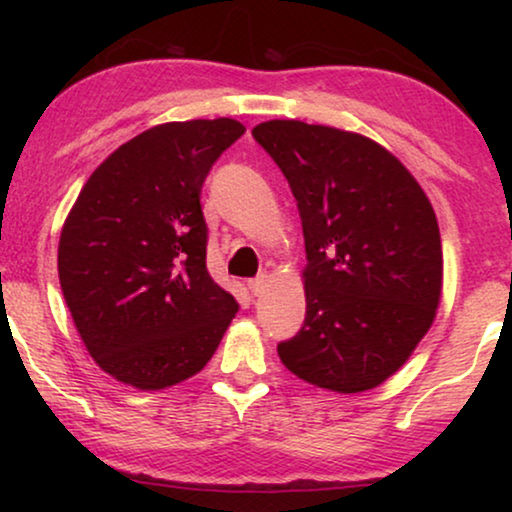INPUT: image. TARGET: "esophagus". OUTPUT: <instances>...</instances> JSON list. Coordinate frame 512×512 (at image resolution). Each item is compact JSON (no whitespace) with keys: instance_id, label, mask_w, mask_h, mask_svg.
I'll list each match as a JSON object with an SVG mask.
<instances>
[{"instance_id":"obj_1","label":"esophagus","mask_w":512,"mask_h":512,"mask_svg":"<svg viewBox=\"0 0 512 512\" xmlns=\"http://www.w3.org/2000/svg\"><path fill=\"white\" fill-rule=\"evenodd\" d=\"M268 282H270V277L263 272V275H258L256 279H251L249 291L254 293V296H258V293H263V289H265V286H268Z\"/></svg>"}]
</instances>
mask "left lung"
<instances>
[{
  "mask_svg": "<svg viewBox=\"0 0 512 512\" xmlns=\"http://www.w3.org/2000/svg\"><path fill=\"white\" fill-rule=\"evenodd\" d=\"M251 135L289 181L303 221V328L277 345L314 387L359 394L408 361L436 317V214L401 160L356 132L268 121Z\"/></svg>",
  "mask_w": 512,
  "mask_h": 512,
  "instance_id": "8db88e82",
  "label": "left lung"
}]
</instances>
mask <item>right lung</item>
Wrapping results in <instances>:
<instances>
[{
	"label": "right lung",
	"mask_w": 512,
	"mask_h": 512,
	"mask_svg": "<svg viewBox=\"0 0 512 512\" xmlns=\"http://www.w3.org/2000/svg\"><path fill=\"white\" fill-rule=\"evenodd\" d=\"M244 135L233 118L163 123L111 153L60 233L58 275L104 373L158 391L200 373L237 312L207 270L200 193Z\"/></svg>",
	"instance_id": "add662e5"
}]
</instances>
